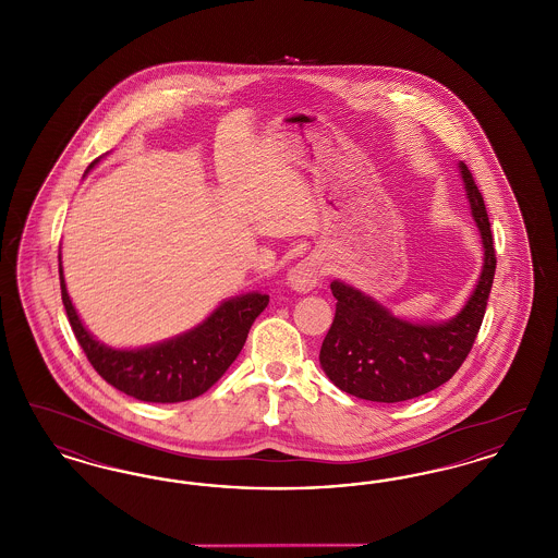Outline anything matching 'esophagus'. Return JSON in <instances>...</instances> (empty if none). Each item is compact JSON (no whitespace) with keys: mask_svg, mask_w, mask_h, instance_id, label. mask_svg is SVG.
I'll return each mask as SVG.
<instances>
[{"mask_svg":"<svg viewBox=\"0 0 558 558\" xmlns=\"http://www.w3.org/2000/svg\"><path fill=\"white\" fill-rule=\"evenodd\" d=\"M289 284L294 291H312L319 280V259L318 257H305L296 266L289 269Z\"/></svg>","mask_w":558,"mask_h":558,"instance_id":"1","label":"esophagus"}]
</instances>
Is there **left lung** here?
<instances>
[{
	"mask_svg": "<svg viewBox=\"0 0 558 558\" xmlns=\"http://www.w3.org/2000/svg\"><path fill=\"white\" fill-rule=\"evenodd\" d=\"M483 242L477 287L456 318L444 324H412L391 316L364 292L335 280L337 312L319 349L326 376L349 396L396 403L425 396L448 383L477 339L496 274V248L483 196L473 173L460 162Z\"/></svg>",
	"mask_w": 558,
	"mask_h": 558,
	"instance_id": "8db88e82",
	"label": "left lung"
}]
</instances>
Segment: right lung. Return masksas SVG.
<instances>
[{"label":"right lung","mask_w":558,"mask_h":558,"mask_svg":"<svg viewBox=\"0 0 558 558\" xmlns=\"http://www.w3.org/2000/svg\"><path fill=\"white\" fill-rule=\"evenodd\" d=\"M60 292L71 328L94 371L125 396L153 403L187 401L211 389L239 357L253 322L269 303L267 294L248 292L223 301L203 324L175 339L142 349H112L96 341L81 324L62 266Z\"/></svg>","instance_id":"obj_1"}]
</instances>
